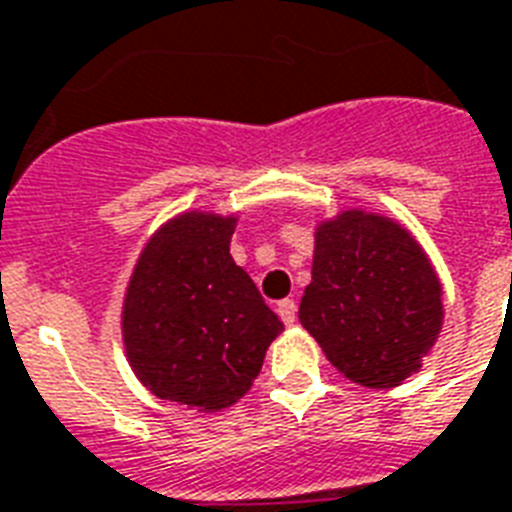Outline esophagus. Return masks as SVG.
<instances>
[{
  "label": "esophagus",
  "mask_w": 512,
  "mask_h": 512,
  "mask_svg": "<svg viewBox=\"0 0 512 512\" xmlns=\"http://www.w3.org/2000/svg\"><path fill=\"white\" fill-rule=\"evenodd\" d=\"M276 314H279V319H282L284 325H295V322H298V306H295V300H279V303H276Z\"/></svg>",
  "instance_id": "34e87169"
}]
</instances>
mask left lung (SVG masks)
<instances>
[{"label": "left lung", "instance_id": "1", "mask_svg": "<svg viewBox=\"0 0 512 512\" xmlns=\"http://www.w3.org/2000/svg\"><path fill=\"white\" fill-rule=\"evenodd\" d=\"M443 284L403 222L368 209L317 220L298 319L338 373L392 389L419 373L443 330Z\"/></svg>", "mask_w": 512, "mask_h": 512}]
</instances>
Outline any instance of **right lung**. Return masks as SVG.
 Listing matches in <instances>:
<instances>
[{
	"instance_id": "right-lung-1",
	"label": "right lung",
	"mask_w": 512,
	"mask_h": 512,
	"mask_svg": "<svg viewBox=\"0 0 512 512\" xmlns=\"http://www.w3.org/2000/svg\"><path fill=\"white\" fill-rule=\"evenodd\" d=\"M239 214L187 209L152 233L123 295V346L158 400L217 413L239 403L284 325L230 257Z\"/></svg>"
}]
</instances>
